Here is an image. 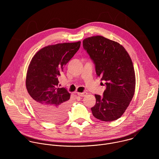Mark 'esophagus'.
<instances>
[{
    "instance_id": "1",
    "label": "esophagus",
    "mask_w": 159,
    "mask_h": 159,
    "mask_svg": "<svg viewBox=\"0 0 159 159\" xmlns=\"http://www.w3.org/2000/svg\"><path fill=\"white\" fill-rule=\"evenodd\" d=\"M87 94V93L86 92H84V93H77V95L81 97H84Z\"/></svg>"
}]
</instances>
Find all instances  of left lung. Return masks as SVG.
Returning a JSON list of instances; mask_svg holds the SVG:
<instances>
[{"label": "left lung", "mask_w": 159, "mask_h": 159, "mask_svg": "<svg viewBox=\"0 0 159 159\" xmlns=\"http://www.w3.org/2000/svg\"><path fill=\"white\" fill-rule=\"evenodd\" d=\"M83 47L95 64L98 77L106 85L102 96L95 94L93 115L103 121L116 120L123 115L134 94L131 59L122 45L102 36L84 39Z\"/></svg>", "instance_id": "8db88e82"}]
</instances>
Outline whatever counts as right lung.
I'll list each match as a JSON object with an SVG mask.
<instances>
[{"label": "right lung", "instance_id": "add662e5", "mask_svg": "<svg viewBox=\"0 0 159 159\" xmlns=\"http://www.w3.org/2000/svg\"><path fill=\"white\" fill-rule=\"evenodd\" d=\"M80 41L49 45L33 57L26 75V85L31 104L46 121L58 122L67 114L70 94L58 88V77L80 47Z\"/></svg>", "mask_w": 159, "mask_h": 159}]
</instances>
